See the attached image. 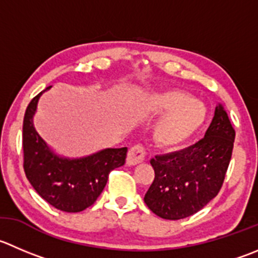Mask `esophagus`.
<instances>
[{
    "mask_svg": "<svg viewBox=\"0 0 258 258\" xmlns=\"http://www.w3.org/2000/svg\"><path fill=\"white\" fill-rule=\"evenodd\" d=\"M146 157V150L142 145H135L130 149L128 154H127V164L128 165H137L142 162Z\"/></svg>",
    "mask_w": 258,
    "mask_h": 258,
    "instance_id": "1",
    "label": "esophagus"
}]
</instances>
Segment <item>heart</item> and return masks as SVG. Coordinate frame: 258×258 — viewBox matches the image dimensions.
I'll return each mask as SVG.
<instances>
[{
	"instance_id": "heart-1",
	"label": "heart",
	"mask_w": 258,
	"mask_h": 258,
	"mask_svg": "<svg viewBox=\"0 0 258 258\" xmlns=\"http://www.w3.org/2000/svg\"><path fill=\"white\" fill-rule=\"evenodd\" d=\"M152 114L162 117L154 130V141L159 147L172 150L191 139L208 117L207 107L185 91L171 89L150 98Z\"/></svg>"
}]
</instances>
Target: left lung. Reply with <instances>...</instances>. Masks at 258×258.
I'll list each match as a JSON object with an SVG mask.
<instances>
[{
    "mask_svg": "<svg viewBox=\"0 0 258 258\" xmlns=\"http://www.w3.org/2000/svg\"><path fill=\"white\" fill-rule=\"evenodd\" d=\"M236 132L218 104L204 139L180 151L150 160L155 179L145 194L150 211L164 219L186 218L203 209L221 190Z\"/></svg>",
    "mask_w": 258,
    "mask_h": 258,
    "instance_id": "left-lung-1",
    "label": "left lung"
}]
</instances>
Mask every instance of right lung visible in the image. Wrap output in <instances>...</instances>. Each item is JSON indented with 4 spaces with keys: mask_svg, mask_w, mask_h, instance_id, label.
<instances>
[{
    "mask_svg": "<svg viewBox=\"0 0 258 258\" xmlns=\"http://www.w3.org/2000/svg\"><path fill=\"white\" fill-rule=\"evenodd\" d=\"M27 106L22 126L24 170L36 192L50 206L77 213L97 201L108 180V174L126 161L127 147L104 149L89 156L71 159L56 155L40 137L34 126L40 96Z\"/></svg>",
    "mask_w": 258,
    "mask_h": 258,
    "instance_id": "1",
    "label": "right lung"
}]
</instances>
